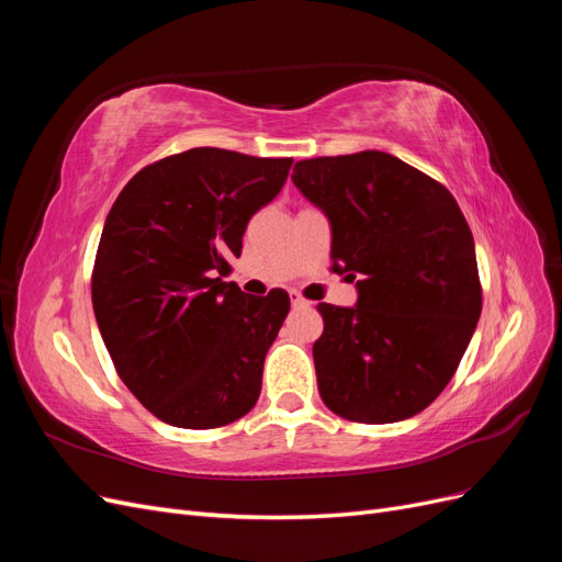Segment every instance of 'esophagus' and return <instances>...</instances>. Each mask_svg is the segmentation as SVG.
<instances>
[{
    "mask_svg": "<svg viewBox=\"0 0 562 562\" xmlns=\"http://www.w3.org/2000/svg\"><path fill=\"white\" fill-rule=\"evenodd\" d=\"M291 302H293V307H310V302L300 297V293H295V291H291Z\"/></svg>",
    "mask_w": 562,
    "mask_h": 562,
    "instance_id": "obj_1",
    "label": "esophagus"
}]
</instances>
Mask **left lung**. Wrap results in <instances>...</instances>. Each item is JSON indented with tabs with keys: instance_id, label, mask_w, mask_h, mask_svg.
Instances as JSON below:
<instances>
[{
	"instance_id": "1",
	"label": "left lung",
	"mask_w": 562,
	"mask_h": 562,
	"mask_svg": "<svg viewBox=\"0 0 562 562\" xmlns=\"http://www.w3.org/2000/svg\"><path fill=\"white\" fill-rule=\"evenodd\" d=\"M293 182L328 217L333 271L353 307L321 302L318 394L363 424L422 413L448 386L481 318L475 246L454 196L386 151L297 161Z\"/></svg>"
}]
</instances>
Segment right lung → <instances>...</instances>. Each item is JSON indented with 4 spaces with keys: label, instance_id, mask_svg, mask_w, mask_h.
<instances>
[{
    "label": "right lung",
    "instance_id": "right-lung-1",
    "mask_svg": "<svg viewBox=\"0 0 562 562\" xmlns=\"http://www.w3.org/2000/svg\"><path fill=\"white\" fill-rule=\"evenodd\" d=\"M291 166L194 147L143 168L114 201L95 255L93 312L119 378L166 424L225 427L258 403L291 297H255L223 277Z\"/></svg>",
    "mask_w": 562,
    "mask_h": 562
}]
</instances>
